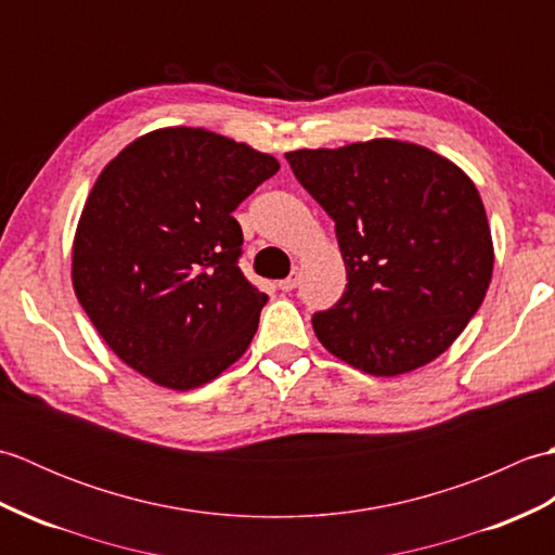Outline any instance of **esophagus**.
Segmentation results:
<instances>
[{"label": "esophagus", "mask_w": 555, "mask_h": 555, "mask_svg": "<svg viewBox=\"0 0 555 555\" xmlns=\"http://www.w3.org/2000/svg\"><path fill=\"white\" fill-rule=\"evenodd\" d=\"M298 286V271H291V276H286L284 281H279V288L281 291H293V288H296Z\"/></svg>", "instance_id": "34e87169"}]
</instances>
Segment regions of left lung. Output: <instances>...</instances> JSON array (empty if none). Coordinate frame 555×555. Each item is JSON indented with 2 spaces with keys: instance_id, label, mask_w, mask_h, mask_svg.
I'll use <instances>...</instances> for the list:
<instances>
[{
  "instance_id": "8db88e82",
  "label": "left lung",
  "mask_w": 555,
  "mask_h": 555,
  "mask_svg": "<svg viewBox=\"0 0 555 555\" xmlns=\"http://www.w3.org/2000/svg\"><path fill=\"white\" fill-rule=\"evenodd\" d=\"M336 223L340 300L312 317L322 346L374 376L439 358L487 296L493 243L475 183L436 152L376 138L286 155Z\"/></svg>"
}]
</instances>
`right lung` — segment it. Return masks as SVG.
Here are the masks:
<instances>
[{
  "instance_id": "right-lung-1",
  "label": "right lung",
  "mask_w": 555,
  "mask_h": 555,
  "mask_svg": "<svg viewBox=\"0 0 555 555\" xmlns=\"http://www.w3.org/2000/svg\"><path fill=\"white\" fill-rule=\"evenodd\" d=\"M279 162L205 128H159L116 155L82 207L74 291L150 382L188 391L238 360L267 296L243 276L233 209Z\"/></svg>"
}]
</instances>
